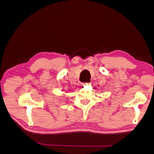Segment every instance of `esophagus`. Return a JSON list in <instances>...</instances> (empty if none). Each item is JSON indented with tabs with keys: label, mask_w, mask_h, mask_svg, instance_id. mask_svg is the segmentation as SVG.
I'll list each match as a JSON object with an SVG mask.
<instances>
[{
	"label": "esophagus",
	"mask_w": 154,
	"mask_h": 154,
	"mask_svg": "<svg viewBox=\"0 0 154 154\" xmlns=\"http://www.w3.org/2000/svg\"><path fill=\"white\" fill-rule=\"evenodd\" d=\"M88 85V83H83L82 84V85Z\"/></svg>",
	"instance_id": "34e87169"
}]
</instances>
